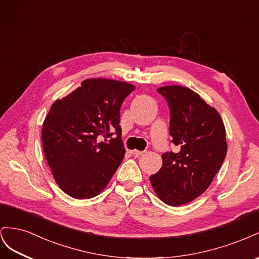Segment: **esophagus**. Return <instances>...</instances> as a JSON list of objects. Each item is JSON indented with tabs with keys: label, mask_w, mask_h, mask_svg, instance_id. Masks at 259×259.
<instances>
[{
	"label": "esophagus",
	"mask_w": 259,
	"mask_h": 259,
	"mask_svg": "<svg viewBox=\"0 0 259 259\" xmlns=\"http://www.w3.org/2000/svg\"><path fill=\"white\" fill-rule=\"evenodd\" d=\"M130 153L132 155H135V156H141V155L144 153L143 151H138V150H134V151H130Z\"/></svg>",
	"instance_id": "obj_1"
}]
</instances>
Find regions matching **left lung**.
I'll list each match as a JSON object with an SVG mask.
<instances>
[{"label": "left lung", "mask_w": 259, "mask_h": 259, "mask_svg": "<svg viewBox=\"0 0 259 259\" xmlns=\"http://www.w3.org/2000/svg\"><path fill=\"white\" fill-rule=\"evenodd\" d=\"M157 92L168 104L169 135L179 152L162 154V166L150 180L162 202L179 206L209 187L226 158V130L217 110L189 88L167 85Z\"/></svg>", "instance_id": "8db88e82"}]
</instances>
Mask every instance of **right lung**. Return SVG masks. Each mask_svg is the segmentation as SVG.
I'll list each match as a JSON object with an SVG mask.
<instances>
[{"mask_svg": "<svg viewBox=\"0 0 259 259\" xmlns=\"http://www.w3.org/2000/svg\"><path fill=\"white\" fill-rule=\"evenodd\" d=\"M135 87L88 79L52 105L42 127L44 154L60 188L75 198L98 195L124 156L120 107ZM104 137L99 142L98 138Z\"/></svg>", "mask_w": 259, "mask_h": 259, "instance_id": "right-lung-1", "label": "right lung"}]
</instances>
